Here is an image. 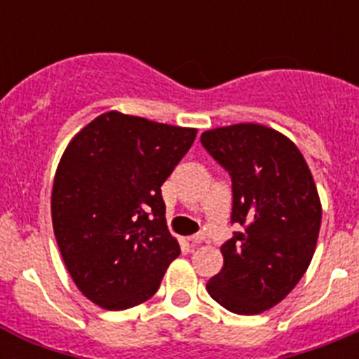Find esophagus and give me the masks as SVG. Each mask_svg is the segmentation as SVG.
Wrapping results in <instances>:
<instances>
[{
    "instance_id": "esophagus-1",
    "label": "esophagus",
    "mask_w": 359,
    "mask_h": 359,
    "mask_svg": "<svg viewBox=\"0 0 359 359\" xmlns=\"http://www.w3.org/2000/svg\"><path fill=\"white\" fill-rule=\"evenodd\" d=\"M203 241H205V236H192V237H189V243H190V246H192V248L199 246V244H201Z\"/></svg>"
}]
</instances>
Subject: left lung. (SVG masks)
Instances as JSON below:
<instances>
[{"label":"left lung","instance_id":"obj_1","mask_svg":"<svg viewBox=\"0 0 359 359\" xmlns=\"http://www.w3.org/2000/svg\"><path fill=\"white\" fill-rule=\"evenodd\" d=\"M203 147L231 177V223L221 246L223 269L207 284L215 302L237 315L277 306L304 277L318 241L322 207L297 145L261 123L201 135Z\"/></svg>","mask_w":359,"mask_h":359}]
</instances>
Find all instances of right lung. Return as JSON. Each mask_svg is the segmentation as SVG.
I'll list each match as a JSON object with an SVG mask.
<instances>
[{
	"instance_id": "obj_1",
	"label": "right lung",
	"mask_w": 359,
	"mask_h": 359,
	"mask_svg": "<svg viewBox=\"0 0 359 359\" xmlns=\"http://www.w3.org/2000/svg\"><path fill=\"white\" fill-rule=\"evenodd\" d=\"M196 133L109 111L66 147L53 180V231L73 282L97 306L145 302L180 255L161 185Z\"/></svg>"
}]
</instances>
